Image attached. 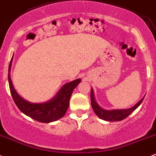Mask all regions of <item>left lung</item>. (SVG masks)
Masks as SVG:
<instances>
[{
  "label": "left lung",
  "instance_id": "obj_1",
  "mask_svg": "<svg viewBox=\"0 0 156 156\" xmlns=\"http://www.w3.org/2000/svg\"><path fill=\"white\" fill-rule=\"evenodd\" d=\"M90 97H91L92 107V109H93L95 113L96 114L98 117L100 118L101 119H103L108 121H119L126 119V118L128 117L135 109L139 107V105L141 104V102L143 101L144 100L143 98H141L134 107H131V108L129 109L106 110V109H102L101 107H99L98 104H97L96 101H95V96H94L93 90H92V89L91 90V95H90Z\"/></svg>",
  "mask_w": 156,
  "mask_h": 156
}]
</instances>
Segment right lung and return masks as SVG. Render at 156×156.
Masks as SVG:
<instances>
[{
	"label": "right lung",
	"instance_id": "right-lung-1",
	"mask_svg": "<svg viewBox=\"0 0 156 156\" xmlns=\"http://www.w3.org/2000/svg\"><path fill=\"white\" fill-rule=\"evenodd\" d=\"M12 58L9 66L8 80L9 84L10 92L15 104L23 113L30 116L32 119L36 120L39 122L49 123L55 121L63 117L66 114L69 107L70 97L77 85L81 82L80 78L69 82L61 87L55 97L47 102L41 104L31 103L22 98L15 91L12 82L10 78Z\"/></svg>",
	"mask_w": 156,
	"mask_h": 156
}]
</instances>
